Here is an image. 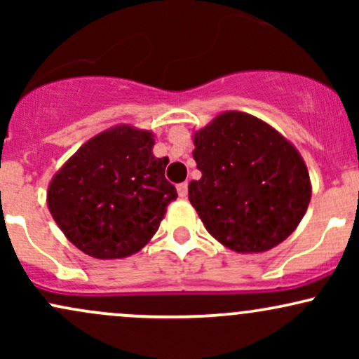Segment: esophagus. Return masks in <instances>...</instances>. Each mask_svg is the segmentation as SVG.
<instances>
[{"mask_svg": "<svg viewBox=\"0 0 359 359\" xmlns=\"http://www.w3.org/2000/svg\"><path fill=\"white\" fill-rule=\"evenodd\" d=\"M177 192H179V196L182 197H187V192H189V184L187 182H182V184H179L177 185Z\"/></svg>", "mask_w": 359, "mask_h": 359, "instance_id": "obj_1", "label": "esophagus"}]
</instances>
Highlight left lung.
I'll return each instance as SVG.
<instances>
[{"label":"left lung","instance_id":"left-lung-1","mask_svg":"<svg viewBox=\"0 0 359 359\" xmlns=\"http://www.w3.org/2000/svg\"><path fill=\"white\" fill-rule=\"evenodd\" d=\"M199 180L189 201L211 236L238 253L266 251L294 233L311 201L302 156L278 131L222 113L194 137Z\"/></svg>","mask_w":359,"mask_h":359}]
</instances>
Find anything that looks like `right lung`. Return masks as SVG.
Returning <instances> with one entry per match:
<instances>
[{
	"label": "right lung",
	"mask_w": 359,
	"mask_h": 359,
	"mask_svg": "<svg viewBox=\"0 0 359 359\" xmlns=\"http://www.w3.org/2000/svg\"><path fill=\"white\" fill-rule=\"evenodd\" d=\"M150 131L116 126L84 143L53 177L47 204L67 240L94 258L137 253L177 199Z\"/></svg>",
	"instance_id": "obj_1"
}]
</instances>
